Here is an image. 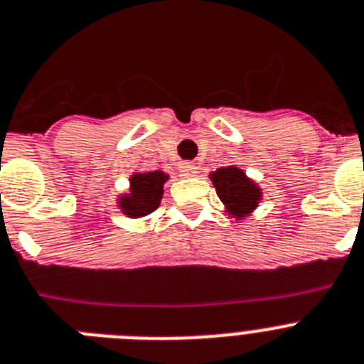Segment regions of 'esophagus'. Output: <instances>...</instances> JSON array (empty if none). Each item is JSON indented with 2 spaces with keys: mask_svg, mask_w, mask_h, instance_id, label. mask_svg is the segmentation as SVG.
Returning <instances> with one entry per match:
<instances>
[{
  "mask_svg": "<svg viewBox=\"0 0 364 364\" xmlns=\"http://www.w3.org/2000/svg\"><path fill=\"white\" fill-rule=\"evenodd\" d=\"M180 173H182V176H195V173H197V166L191 164V161H184V164L180 166Z\"/></svg>",
  "mask_w": 364,
  "mask_h": 364,
  "instance_id": "1",
  "label": "esophagus"
}]
</instances>
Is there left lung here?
Segmentation results:
<instances>
[{"instance_id": "1", "label": "left lung", "mask_w": 364, "mask_h": 364, "mask_svg": "<svg viewBox=\"0 0 364 364\" xmlns=\"http://www.w3.org/2000/svg\"><path fill=\"white\" fill-rule=\"evenodd\" d=\"M210 178L226 210L235 217L248 215L262 198V189L234 166L220 167L210 175Z\"/></svg>"}]
</instances>
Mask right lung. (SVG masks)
<instances>
[{
    "mask_svg": "<svg viewBox=\"0 0 364 364\" xmlns=\"http://www.w3.org/2000/svg\"><path fill=\"white\" fill-rule=\"evenodd\" d=\"M166 173H136L130 178V193L119 198V208L129 217H144L154 212L161 200Z\"/></svg>",
    "mask_w": 364,
    "mask_h": 364,
    "instance_id": "obj_1",
    "label": "right lung"
}]
</instances>
